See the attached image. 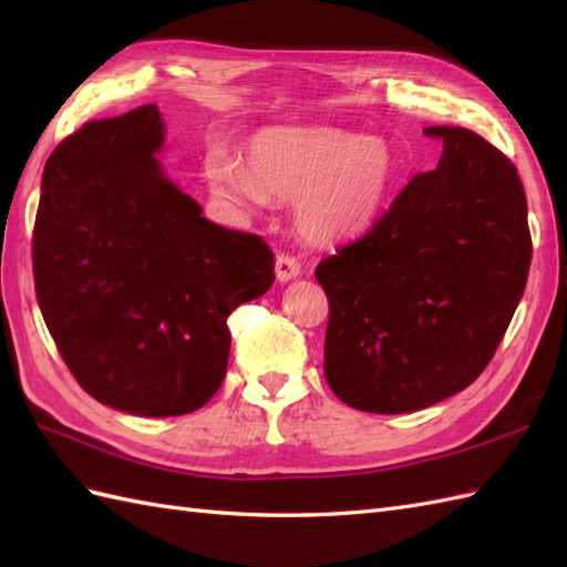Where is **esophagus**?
Returning <instances> with one entry per match:
<instances>
[{"instance_id": "34e87169", "label": "esophagus", "mask_w": 567, "mask_h": 567, "mask_svg": "<svg viewBox=\"0 0 567 567\" xmlns=\"http://www.w3.org/2000/svg\"><path fill=\"white\" fill-rule=\"evenodd\" d=\"M299 270H302V265H299V260L295 256H290V252H280V256L275 258V275L280 282L295 280Z\"/></svg>"}]
</instances>
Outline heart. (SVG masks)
Wrapping results in <instances>:
<instances>
[{
  "instance_id": "heart-1",
  "label": "heart",
  "mask_w": 567,
  "mask_h": 567,
  "mask_svg": "<svg viewBox=\"0 0 567 567\" xmlns=\"http://www.w3.org/2000/svg\"><path fill=\"white\" fill-rule=\"evenodd\" d=\"M396 161L382 138L331 126H270L236 155H209L204 177L236 207L295 199L297 228L317 244L351 238L378 219L392 189Z\"/></svg>"
}]
</instances>
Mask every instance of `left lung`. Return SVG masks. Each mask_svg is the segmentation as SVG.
I'll use <instances>...</instances> for the list:
<instances>
[{
  "mask_svg": "<svg viewBox=\"0 0 567 567\" xmlns=\"http://www.w3.org/2000/svg\"><path fill=\"white\" fill-rule=\"evenodd\" d=\"M353 244L317 265L329 297L323 375L348 406L406 414L465 390L495 355L532 265L514 163L461 126Z\"/></svg>",
  "mask_w": 567,
  "mask_h": 567,
  "instance_id": "obj_1",
  "label": "left lung"
}]
</instances>
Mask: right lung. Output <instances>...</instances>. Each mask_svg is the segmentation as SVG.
I'll return each instance as SVG.
<instances>
[{
    "label": "right lung",
    "mask_w": 567,
    "mask_h": 567,
    "mask_svg": "<svg viewBox=\"0 0 567 567\" xmlns=\"http://www.w3.org/2000/svg\"><path fill=\"white\" fill-rule=\"evenodd\" d=\"M155 104L87 122L45 161L35 299L80 388L136 416L207 404L228 365L226 319L275 280L256 234L202 216L155 161Z\"/></svg>",
    "instance_id": "1"
}]
</instances>
